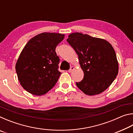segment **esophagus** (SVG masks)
<instances>
[{
	"label": "esophagus",
	"mask_w": 133,
	"mask_h": 133,
	"mask_svg": "<svg viewBox=\"0 0 133 133\" xmlns=\"http://www.w3.org/2000/svg\"><path fill=\"white\" fill-rule=\"evenodd\" d=\"M74 69H75V68H74V67L73 66H71V67H70V69L68 71L69 72V73H71V72Z\"/></svg>",
	"instance_id": "obj_1"
}]
</instances>
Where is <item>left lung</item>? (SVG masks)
I'll return each mask as SVG.
<instances>
[{"mask_svg":"<svg viewBox=\"0 0 133 133\" xmlns=\"http://www.w3.org/2000/svg\"><path fill=\"white\" fill-rule=\"evenodd\" d=\"M77 54L84 78L76 85L89 96L98 94L109 87L118 75L115 51L110 43L81 33H73L67 39Z\"/></svg>","mask_w":133,"mask_h":133,"instance_id":"8db88e82","label":"left lung"}]
</instances>
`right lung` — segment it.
I'll list each match as a JSON object with an SVG mask.
<instances>
[{"instance_id":"1","label":"right lung","mask_w":133,"mask_h":133,"mask_svg":"<svg viewBox=\"0 0 133 133\" xmlns=\"http://www.w3.org/2000/svg\"><path fill=\"white\" fill-rule=\"evenodd\" d=\"M60 33H42L31 38L24 47L16 64L23 88L36 96L45 94L55 86L61 72L56 48L63 40Z\"/></svg>"}]
</instances>
